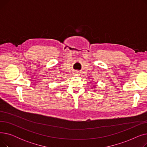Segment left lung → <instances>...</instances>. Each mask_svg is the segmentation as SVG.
<instances>
[{
  "instance_id": "8db88e82",
  "label": "left lung",
  "mask_w": 147,
  "mask_h": 147,
  "mask_svg": "<svg viewBox=\"0 0 147 147\" xmlns=\"http://www.w3.org/2000/svg\"><path fill=\"white\" fill-rule=\"evenodd\" d=\"M94 87H95V86H94Z\"/></svg>"
}]
</instances>
